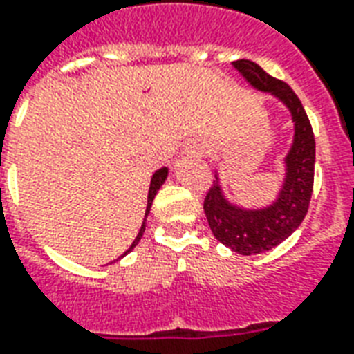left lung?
Segmentation results:
<instances>
[{
	"label": "left lung",
	"instance_id": "1",
	"mask_svg": "<svg viewBox=\"0 0 354 354\" xmlns=\"http://www.w3.org/2000/svg\"><path fill=\"white\" fill-rule=\"evenodd\" d=\"M233 66L257 91L270 93L278 98L289 110L295 124L293 143L283 160L286 179L278 198L270 205L263 209H243L230 203L222 192L218 174L203 201V211L212 235L241 256H252L283 243L306 216L313 192L315 138L306 111L288 84L272 78L254 61H233Z\"/></svg>",
	"mask_w": 354,
	"mask_h": 354
}]
</instances>
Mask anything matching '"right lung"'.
<instances>
[{
  "mask_svg": "<svg viewBox=\"0 0 354 354\" xmlns=\"http://www.w3.org/2000/svg\"><path fill=\"white\" fill-rule=\"evenodd\" d=\"M166 177H167V167H160V169H158V171H155V175L151 177V187H149L147 209H145V218H147L149 211H151V205H153V199H155L156 192H158V190H160L162 185H164V180H166ZM143 231H145V222H143V224H142V230H140V233H138V237L134 239V243L130 244V248L127 250L124 254H129L130 250L134 248V246H136V244L140 243V239H142ZM124 254H123V256H124ZM123 256H121V257H123Z\"/></svg>",
  "mask_w": 354,
  "mask_h": 354,
  "instance_id": "1",
  "label": "right lung"
}]
</instances>
